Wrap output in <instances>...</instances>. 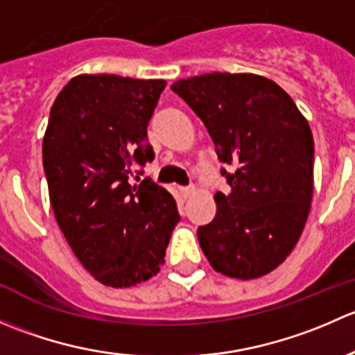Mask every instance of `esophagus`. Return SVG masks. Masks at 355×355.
Segmentation results:
<instances>
[{
  "instance_id": "34e87169",
  "label": "esophagus",
  "mask_w": 355,
  "mask_h": 355,
  "mask_svg": "<svg viewBox=\"0 0 355 355\" xmlns=\"http://www.w3.org/2000/svg\"><path fill=\"white\" fill-rule=\"evenodd\" d=\"M194 191H196V189H194V187H182V189H180L182 196H184V198H185V199H187V198H191V196H192V194H194Z\"/></svg>"
}]
</instances>
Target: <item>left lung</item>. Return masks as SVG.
<instances>
[{
    "label": "left lung",
    "mask_w": 355,
    "mask_h": 355,
    "mask_svg": "<svg viewBox=\"0 0 355 355\" xmlns=\"http://www.w3.org/2000/svg\"><path fill=\"white\" fill-rule=\"evenodd\" d=\"M206 125L235 173L216 192V216L198 232L207 261L225 277L250 280L290 256L311 211L314 141L306 116L270 78L213 73L171 84Z\"/></svg>",
    "instance_id": "obj_1"
}]
</instances>
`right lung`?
I'll use <instances>...</instances> for the list:
<instances>
[{
    "label": "right lung",
    "mask_w": 355,
    "mask_h": 355,
    "mask_svg": "<svg viewBox=\"0 0 355 355\" xmlns=\"http://www.w3.org/2000/svg\"><path fill=\"white\" fill-rule=\"evenodd\" d=\"M166 82L82 73L55 99L42 164L55 218L82 266L106 287L149 280L180 221L177 202L135 164L153 161L148 123Z\"/></svg>",
    "instance_id": "1"
}]
</instances>
